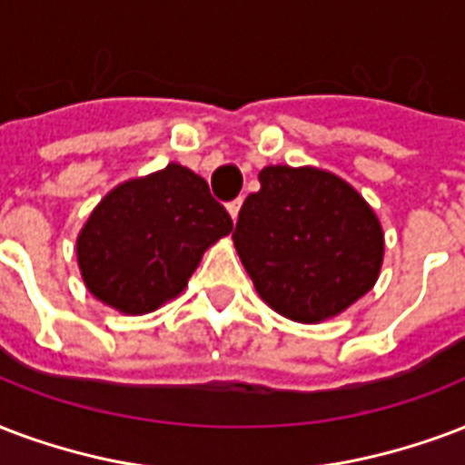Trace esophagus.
<instances>
[{
    "label": "esophagus",
    "mask_w": 465,
    "mask_h": 465,
    "mask_svg": "<svg viewBox=\"0 0 465 465\" xmlns=\"http://www.w3.org/2000/svg\"><path fill=\"white\" fill-rule=\"evenodd\" d=\"M241 197L239 200H233V202H229V204H226V209H229V214H232V219L233 222H236V219H239V209H241Z\"/></svg>",
    "instance_id": "1"
}]
</instances>
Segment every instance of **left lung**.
<instances>
[{"label": "left lung", "mask_w": 465, "mask_h": 465, "mask_svg": "<svg viewBox=\"0 0 465 465\" xmlns=\"http://www.w3.org/2000/svg\"><path fill=\"white\" fill-rule=\"evenodd\" d=\"M258 180L233 246L261 300L302 324L341 314L381 275L385 241L375 212L327 170L268 165Z\"/></svg>", "instance_id": "obj_1"}]
</instances>
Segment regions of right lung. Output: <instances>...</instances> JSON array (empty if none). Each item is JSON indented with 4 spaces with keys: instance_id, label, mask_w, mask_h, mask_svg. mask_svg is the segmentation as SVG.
Segmentation results:
<instances>
[{
    "instance_id": "1",
    "label": "right lung",
    "mask_w": 465,
    "mask_h": 465,
    "mask_svg": "<svg viewBox=\"0 0 465 465\" xmlns=\"http://www.w3.org/2000/svg\"><path fill=\"white\" fill-rule=\"evenodd\" d=\"M233 222L193 170L168 168L116 185L77 236V265L92 295L122 314H146L177 297L204 251Z\"/></svg>"
}]
</instances>
